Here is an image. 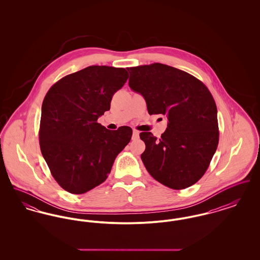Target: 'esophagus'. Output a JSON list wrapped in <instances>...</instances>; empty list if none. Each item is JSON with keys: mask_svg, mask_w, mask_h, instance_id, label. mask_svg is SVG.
Masks as SVG:
<instances>
[{"mask_svg": "<svg viewBox=\"0 0 260 260\" xmlns=\"http://www.w3.org/2000/svg\"><path fill=\"white\" fill-rule=\"evenodd\" d=\"M138 136H139V132L134 129V132H133V138L136 139V138H138Z\"/></svg>", "mask_w": 260, "mask_h": 260, "instance_id": "1", "label": "esophagus"}]
</instances>
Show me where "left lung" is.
<instances>
[{
    "mask_svg": "<svg viewBox=\"0 0 260 260\" xmlns=\"http://www.w3.org/2000/svg\"><path fill=\"white\" fill-rule=\"evenodd\" d=\"M126 69L128 86L145 99L149 114L168 119L160 139L139 135L146 146L141 154L146 170L174 190L195 184L218 144L217 108L210 90L194 76L161 63Z\"/></svg>",
    "mask_w": 260,
    "mask_h": 260,
    "instance_id": "left-lung-1",
    "label": "left lung"
}]
</instances>
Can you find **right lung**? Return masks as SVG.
<instances>
[{
  "label": "right lung",
  "mask_w": 260,
  "mask_h": 260,
  "mask_svg": "<svg viewBox=\"0 0 260 260\" xmlns=\"http://www.w3.org/2000/svg\"><path fill=\"white\" fill-rule=\"evenodd\" d=\"M128 78L124 68L89 66L50 87L42 105L40 147L56 182L84 194L106 180L133 136L129 126L107 129L98 119Z\"/></svg>",
  "instance_id": "add662e5"
}]
</instances>
